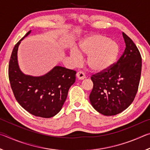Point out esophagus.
<instances>
[{
  "mask_svg": "<svg viewBox=\"0 0 150 150\" xmlns=\"http://www.w3.org/2000/svg\"><path fill=\"white\" fill-rule=\"evenodd\" d=\"M76 76H77V79H79V80L84 79L86 77L85 73H83L82 71H79V72H77V75H76Z\"/></svg>",
  "mask_w": 150,
  "mask_h": 150,
  "instance_id": "esophagus-1",
  "label": "esophagus"
}]
</instances>
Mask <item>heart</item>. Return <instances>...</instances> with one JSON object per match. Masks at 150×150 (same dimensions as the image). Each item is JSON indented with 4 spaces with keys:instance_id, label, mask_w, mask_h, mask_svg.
<instances>
[{
    "instance_id": "obj_1",
    "label": "heart",
    "mask_w": 150,
    "mask_h": 150,
    "mask_svg": "<svg viewBox=\"0 0 150 150\" xmlns=\"http://www.w3.org/2000/svg\"><path fill=\"white\" fill-rule=\"evenodd\" d=\"M79 53L88 55L87 64L95 72H103L108 69L117 59L119 46L117 43L104 35H94L86 39L80 45ZM75 63L79 62L77 52L71 53Z\"/></svg>"
}]
</instances>
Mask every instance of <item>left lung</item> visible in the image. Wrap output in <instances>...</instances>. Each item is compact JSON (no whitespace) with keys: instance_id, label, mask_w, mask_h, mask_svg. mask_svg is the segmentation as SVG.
Here are the masks:
<instances>
[{"instance_id":"left-lung-1","label":"left lung","mask_w":150,"mask_h":150,"mask_svg":"<svg viewBox=\"0 0 150 150\" xmlns=\"http://www.w3.org/2000/svg\"><path fill=\"white\" fill-rule=\"evenodd\" d=\"M122 35L126 48L117 63L91 77V104L105 116L118 115L132 103L140 80L141 55L132 40L124 32Z\"/></svg>"}]
</instances>
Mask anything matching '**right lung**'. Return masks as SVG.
<instances>
[{
    "label": "right lung",
    "instance_id": "right-lung-1",
    "mask_svg": "<svg viewBox=\"0 0 150 150\" xmlns=\"http://www.w3.org/2000/svg\"><path fill=\"white\" fill-rule=\"evenodd\" d=\"M15 45L8 66V77L14 95L20 106L29 113L42 118H51L61 110L68 91L75 81L76 71L55 66L42 76L26 75L18 62V50L21 41Z\"/></svg>",
    "mask_w": 150,
    "mask_h": 150
}]
</instances>
